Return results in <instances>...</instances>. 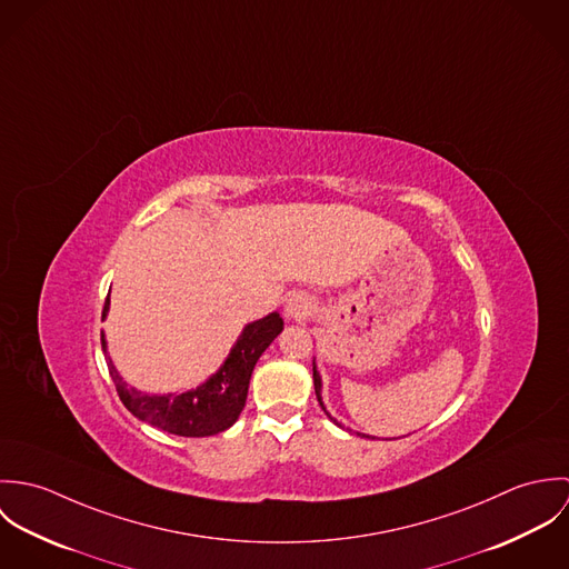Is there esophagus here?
Listing matches in <instances>:
<instances>
[{
	"instance_id": "1",
	"label": "esophagus",
	"mask_w": 569,
	"mask_h": 569,
	"mask_svg": "<svg viewBox=\"0 0 569 569\" xmlns=\"http://www.w3.org/2000/svg\"><path fill=\"white\" fill-rule=\"evenodd\" d=\"M316 313V302L311 296L307 293H293L289 300H287V307H284V316L293 322H305L309 320L311 316Z\"/></svg>"
}]
</instances>
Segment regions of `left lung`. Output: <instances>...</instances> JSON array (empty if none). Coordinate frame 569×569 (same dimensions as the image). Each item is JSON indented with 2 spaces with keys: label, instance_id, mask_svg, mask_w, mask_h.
<instances>
[{
  "label": "left lung",
  "instance_id": "obj_1",
  "mask_svg": "<svg viewBox=\"0 0 569 569\" xmlns=\"http://www.w3.org/2000/svg\"><path fill=\"white\" fill-rule=\"evenodd\" d=\"M313 386H316V397H318V401H320V406L326 411L325 403H322V377H320V372H318V368H316V363H313ZM326 416L332 420V422H337L328 411H326ZM361 436H366V433H361ZM366 438H370V436H366Z\"/></svg>",
  "mask_w": 569,
  "mask_h": 569
}]
</instances>
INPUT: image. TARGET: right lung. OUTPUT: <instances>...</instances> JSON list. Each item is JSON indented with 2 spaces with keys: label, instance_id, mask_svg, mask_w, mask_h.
Listing matches in <instances>:
<instances>
[{
  "label": "right lung",
  "instance_id": "add662e5",
  "mask_svg": "<svg viewBox=\"0 0 569 569\" xmlns=\"http://www.w3.org/2000/svg\"><path fill=\"white\" fill-rule=\"evenodd\" d=\"M109 311V296L104 300L102 320ZM282 318L278 313H269L262 320L247 325L230 350L228 359L203 386L197 390H188L181 395H144L136 388H129L127 381L118 375L113 361L107 355L104 332H100L102 352L107 357L109 375L116 383V392L124 407L140 420L149 425L186 438H206L230 429L247 401V388L253 372L256 361L269 348V343L282 332Z\"/></svg>",
  "mask_w": 569,
  "mask_h": 569
}]
</instances>
